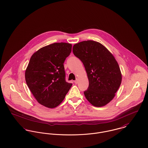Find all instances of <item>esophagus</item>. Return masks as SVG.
<instances>
[{"label": "esophagus", "mask_w": 148, "mask_h": 148, "mask_svg": "<svg viewBox=\"0 0 148 148\" xmlns=\"http://www.w3.org/2000/svg\"><path fill=\"white\" fill-rule=\"evenodd\" d=\"M74 83H75V84H77V83H78V82H79V81H78V79H76L75 81H74Z\"/></svg>", "instance_id": "obj_1"}]
</instances>
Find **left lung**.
I'll use <instances>...</instances> for the list:
<instances>
[{
	"mask_svg": "<svg viewBox=\"0 0 148 148\" xmlns=\"http://www.w3.org/2000/svg\"><path fill=\"white\" fill-rule=\"evenodd\" d=\"M73 51L87 73L89 86L84 92L86 98L95 107L106 106L115 97L122 79L114 56L101 44L92 40L75 44Z\"/></svg>",
	"mask_w": 148,
	"mask_h": 148,
	"instance_id": "8db88e82",
	"label": "left lung"
}]
</instances>
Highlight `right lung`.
<instances>
[{"instance_id": "right-lung-1", "label": "right lung", "mask_w": 148, "mask_h": 148, "mask_svg": "<svg viewBox=\"0 0 148 148\" xmlns=\"http://www.w3.org/2000/svg\"><path fill=\"white\" fill-rule=\"evenodd\" d=\"M72 45L54 43L33 53L25 72V81L41 105L53 108L60 105L72 86L65 81L64 63Z\"/></svg>"}]
</instances>
